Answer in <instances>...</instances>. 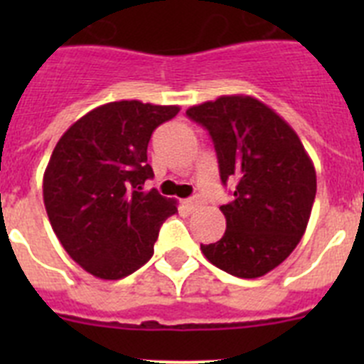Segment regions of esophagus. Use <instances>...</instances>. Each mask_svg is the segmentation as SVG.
<instances>
[{
    "label": "esophagus",
    "mask_w": 364,
    "mask_h": 364,
    "mask_svg": "<svg viewBox=\"0 0 364 364\" xmlns=\"http://www.w3.org/2000/svg\"><path fill=\"white\" fill-rule=\"evenodd\" d=\"M200 204H202V200H200V197H198V195H195V197H191V198H188V200H184V205H186V208H188L189 211H195Z\"/></svg>",
    "instance_id": "1"
}]
</instances>
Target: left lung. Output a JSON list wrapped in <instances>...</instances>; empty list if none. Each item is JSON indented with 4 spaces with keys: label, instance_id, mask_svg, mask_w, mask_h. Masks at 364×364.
Segmentation results:
<instances>
[{
    "label": "left lung",
    "instance_id": "left-lung-1",
    "mask_svg": "<svg viewBox=\"0 0 364 364\" xmlns=\"http://www.w3.org/2000/svg\"><path fill=\"white\" fill-rule=\"evenodd\" d=\"M186 114L210 131L222 184L235 182L233 200L220 205L226 231L200 244L202 253L235 277H262L306 231L317 191L314 162L288 122L253 96H220Z\"/></svg>",
    "mask_w": 364,
    "mask_h": 364
}]
</instances>
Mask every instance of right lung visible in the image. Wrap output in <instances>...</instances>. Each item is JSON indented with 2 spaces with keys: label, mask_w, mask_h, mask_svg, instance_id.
<instances>
[{
  "label": "right lung",
  "mask_w": 364,
  "mask_h": 364,
  "mask_svg": "<svg viewBox=\"0 0 364 364\" xmlns=\"http://www.w3.org/2000/svg\"><path fill=\"white\" fill-rule=\"evenodd\" d=\"M178 105L122 100L100 105L58 140L43 175V202L63 250L85 272L118 281L153 257L159 230L176 200L156 189L147 144Z\"/></svg>",
  "instance_id": "add662e5"
}]
</instances>
